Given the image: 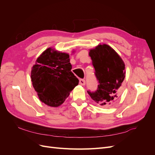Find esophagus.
<instances>
[{
  "label": "esophagus",
  "instance_id": "1",
  "mask_svg": "<svg viewBox=\"0 0 155 155\" xmlns=\"http://www.w3.org/2000/svg\"><path fill=\"white\" fill-rule=\"evenodd\" d=\"M79 84L81 85H85V80L84 79H79Z\"/></svg>",
  "mask_w": 155,
  "mask_h": 155
}]
</instances>
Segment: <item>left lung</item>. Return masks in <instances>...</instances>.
Listing matches in <instances>:
<instances>
[{"instance_id": "left-lung-1", "label": "left lung", "mask_w": 155, "mask_h": 155, "mask_svg": "<svg viewBox=\"0 0 155 155\" xmlns=\"http://www.w3.org/2000/svg\"><path fill=\"white\" fill-rule=\"evenodd\" d=\"M89 55L99 85L96 91H88L87 92L100 105H111L120 95L121 85L125 74L124 63L119 55L107 45H100L91 50Z\"/></svg>"}]
</instances>
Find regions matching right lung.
I'll return each mask as SVG.
<instances>
[{"instance_id": "add662e5", "label": "right lung", "mask_w": 155, "mask_h": 155, "mask_svg": "<svg viewBox=\"0 0 155 155\" xmlns=\"http://www.w3.org/2000/svg\"><path fill=\"white\" fill-rule=\"evenodd\" d=\"M46 49L32 67V85L41 101L51 107H58L79 83L71 72L69 55Z\"/></svg>"}]
</instances>
